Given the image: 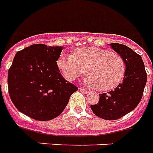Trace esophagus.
<instances>
[{
    "mask_svg": "<svg viewBox=\"0 0 153 153\" xmlns=\"http://www.w3.org/2000/svg\"><path fill=\"white\" fill-rule=\"evenodd\" d=\"M80 91L83 93H88V91L87 90H85V89H83V88H80Z\"/></svg>",
    "mask_w": 153,
    "mask_h": 153,
    "instance_id": "esophagus-1",
    "label": "esophagus"
}]
</instances>
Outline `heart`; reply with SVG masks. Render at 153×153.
Wrapping results in <instances>:
<instances>
[{
    "mask_svg": "<svg viewBox=\"0 0 153 153\" xmlns=\"http://www.w3.org/2000/svg\"><path fill=\"white\" fill-rule=\"evenodd\" d=\"M57 67L70 82L85 72L88 74L84 79L85 85L102 91L117 87L126 71L125 61L120 54L94 47L81 48L73 54L62 53Z\"/></svg>",
    "mask_w": 153,
    "mask_h": 153,
    "instance_id": "b5f03b06",
    "label": "heart"
}]
</instances>
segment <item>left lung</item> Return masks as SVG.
Instances as JSON below:
<instances>
[{
    "label": "left lung",
    "mask_w": 153,
    "mask_h": 153,
    "mask_svg": "<svg viewBox=\"0 0 153 153\" xmlns=\"http://www.w3.org/2000/svg\"><path fill=\"white\" fill-rule=\"evenodd\" d=\"M110 46L123 57L126 71L123 82L114 91L99 94L100 100L91 105L93 113L101 119L115 120L134 109L140 102L147 83V72L139 54L123 44L113 43Z\"/></svg>",
    "instance_id": "obj_1"
}]
</instances>
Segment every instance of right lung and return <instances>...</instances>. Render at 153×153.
Masks as SVG:
<instances>
[{
    "mask_svg": "<svg viewBox=\"0 0 153 153\" xmlns=\"http://www.w3.org/2000/svg\"><path fill=\"white\" fill-rule=\"evenodd\" d=\"M62 48L39 44L17 52L8 71V90L19 112L39 121L55 119L78 90L57 67Z\"/></svg>",
    "mask_w": 153,
    "mask_h": 153,
    "instance_id": "1",
    "label": "right lung"
}]
</instances>
